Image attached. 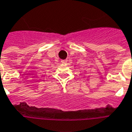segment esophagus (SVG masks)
<instances>
[{
	"instance_id": "obj_1",
	"label": "esophagus",
	"mask_w": 132,
	"mask_h": 132,
	"mask_svg": "<svg viewBox=\"0 0 132 132\" xmlns=\"http://www.w3.org/2000/svg\"><path fill=\"white\" fill-rule=\"evenodd\" d=\"M61 62L62 63H67V60H62Z\"/></svg>"
}]
</instances>
